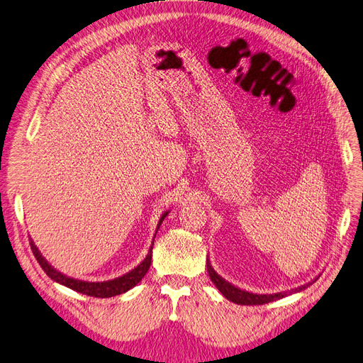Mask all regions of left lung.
Listing matches in <instances>:
<instances>
[{"label":"left lung","instance_id":"1","mask_svg":"<svg viewBox=\"0 0 363 363\" xmlns=\"http://www.w3.org/2000/svg\"><path fill=\"white\" fill-rule=\"evenodd\" d=\"M206 265H207L208 277H211L212 283L219 289V292H221L227 300H230L232 303H236V304H242V306L267 304V303H271V301H276V300L284 298V296H288V295H292V294L304 291L307 286H311V284L316 280V279H315V280H312V281H309V283H306V284H301V286L295 288V289H291V291H283V292H276V294H255V292H250V291H245V289H240V288L235 286L233 283H230V281H227L225 279H223V277L219 276V274L213 269L212 263H211V259H207Z\"/></svg>","mask_w":363,"mask_h":363}]
</instances>
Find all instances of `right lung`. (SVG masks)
<instances>
[{"label":"right lung","instance_id":"obj_1","mask_svg":"<svg viewBox=\"0 0 363 363\" xmlns=\"http://www.w3.org/2000/svg\"><path fill=\"white\" fill-rule=\"evenodd\" d=\"M168 213H169V211L162 213L159 223H157L156 233L159 232L160 224L163 223V219L168 216ZM155 238H156V235H155ZM30 245H31V250H33V255H35V257L39 262V265L42 267L43 271L47 272V276L51 280H54L59 284H63V286H67V288H69L75 292H80V294L89 295V296H98V298H108V296L121 295V294L130 291L131 288H135L142 279H144V276L148 272L150 265H151L152 245H155V239H152L151 247L147 252L145 259L142 260L136 268L125 272L124 276L116 277L113 280H107V281H84V280H79V279H72V277L65 276V274H62L60 271H57L56 268L51 267V263H48V260L40 255V251L35 245V242H33V239H30Z\"/></svg>","mask_w":363,"mask_h":363}]
</instances>
